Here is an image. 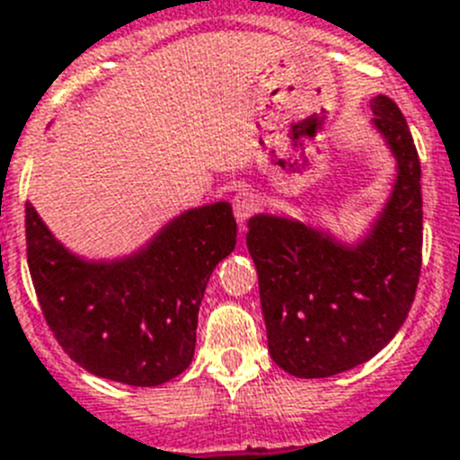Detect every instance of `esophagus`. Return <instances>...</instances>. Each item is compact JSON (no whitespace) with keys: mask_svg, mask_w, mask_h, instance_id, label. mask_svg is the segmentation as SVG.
Returning <instances> with one entry per match:
<instances>
[{"mask_svg":"<svg viewBox=\"0 0 460 460\" xmlns=\"http://www.w3.org/2000/svg\"><path fill=\"white\" fill-rule=\"evenodd\" d=\"M256 206H259V199H256L252 192H238L234 197V215L240 225H245L250 220V215L254 213Z\"/></svg>","mask_w":460,"mask_h":460,"instance_id":"34e87169","label":"esophagus"}]
</instances>
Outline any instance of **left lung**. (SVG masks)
<instances>
[{"mask_svg":"<svg viewBox=\"0 0 460 460\" xmlns=\"http://www.w3.org/2000/svg\"><path fill=\"white\" fill-rule=\"evenodd\" d=\"M371 126L396 163L383 210L355 243L284 215L256 213L247 250L259 272L268 350L297 378H328L387 346L415 300L421 268V167L411 128L387 96Z\"/></svg>","mask_w":460,"mask_h":460,"instance_id":"8db88e82","label":"left lung"}]
</instances>
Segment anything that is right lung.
Segmentation results:
<instances>
[{"label": "right lung", "mask_w": 460, "mask_h": 460, "mask_svg": "<svg viewBox=\"0 0 460 460\" xmlns=\"http://www.w3.org/2000/svg\"><path fill=\"white\" fill-rule=\"evenodd\" d=\"M24 213L36 296L70 359L132 387H155L188 369L206 284L235 247L231 204L183 210L139 250L117 259L75 254L34 206Z\"/></svg>", "instance_id": "add662e5"}]
</instances>
